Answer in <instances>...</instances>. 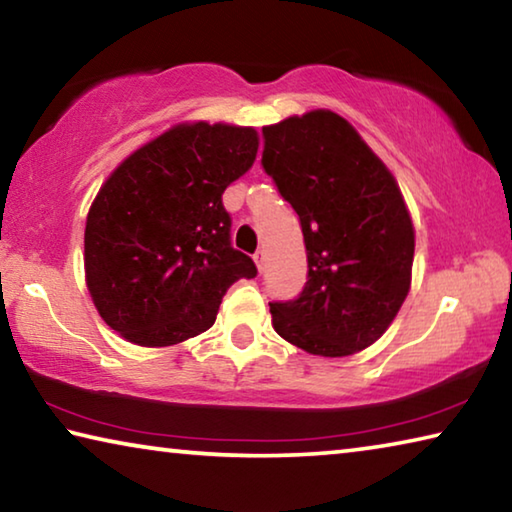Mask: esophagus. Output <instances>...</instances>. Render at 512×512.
I'll return each instance as SVG.
<instances>
[{
    "instance_id": "obj_1",
    "label": "esophagus",
    "mask_w": 512,
    "mask_h": 512,
    "mask_svg": "<svg viewBox=\"0 0 512 512\" xmlns=\"http://www.w3.org/2000/svg\"><path fill=\"white\" fill-rule=\"evenodd\" d=\"M255 264H257L259 271H264V264H266V253H264V250H257V253H255Z\"/></svg>"
}]
</instances>
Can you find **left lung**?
<instances>
[{
    "mask_svg": "<svg viewBox=\"0 0 512 512\" xmlns=\"http://www.w3.org/2000/svg\"><path fill=\"white\" fill-rule=\"evenodd\" d=\"M262 133V167L298 214L309 266L298 298L271 302L275 332L318 357L366 350L411 287L415 232L400 187L332 110Z\"/></svg>",
    "mask_w": 512,
    "mask_h": 512,
    "instance_id": "1",
    "label": "left lung"
}]
</instances>
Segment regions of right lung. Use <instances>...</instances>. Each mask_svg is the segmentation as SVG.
Instances as JSON below:
<instances>
[{
    "label": "right lung",
    "mask_w": 512,
    "mask_h": 512,
    "mask_svg": "<svg viewBox=\"0 0 512 512\" xmlns=\"http://www.w3.org/2000/svg\"><path fill=\"white\" fill-rule=\"evenodd\" d=\"M257 131L180 124L110 173L85 223V282L126 341L164 348L210 329L253 259L232 248L221 196L253 167Z\"/></svg>",
    "instance_id": "right-lung-1"
}]
</instances>
